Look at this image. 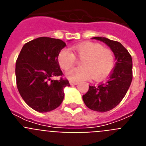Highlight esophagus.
<instances>
[{"label":"esophagus","mask_w":146,"mask_h":146,"mask_svg":"<svg viewBox=\"0 0 146 146\" xmlns=\"http://www.w3.org/2000/svg\"><path fill=\"white\" fill-rule=\"evenodd\" d=\"M78 84V82H72V81H70V85L72 86H74V85Z\"/></svg>","instance_id":"esophagus-1"}]
</instances>
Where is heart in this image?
Listing matches in <instances>:
<instances>
[{
  "mask_svg": "<svg viewBox=\"0 0 146 146\" xmlns=\"http://www.w3.org/2000/svg\"><path fill=\"white\" fill-rule=\"evenodd\" d=\"M76 57L81 59L80 67L67 71L66 76L74 82L86 80L91 77L99 80L108 75L114 66L115 57L110 49L103 47L95 42H83L72 47ZM58 60L63 69H69L74 66L76 58L68 48L62 49L58 55Z\"/></svg>",
  "mask_w": 146,
  "mask_h": 146,
  "instance_id": "1",
  "label": "heart"
}]
</instances>
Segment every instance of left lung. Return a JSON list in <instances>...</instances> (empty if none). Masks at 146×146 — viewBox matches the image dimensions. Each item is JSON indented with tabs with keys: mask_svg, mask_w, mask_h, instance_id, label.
Here are the masks:
<instances>
[{
	"mask_svg": "<svg viewBox=\"0 0 146 146\" xmlns=\"http://www.w3.org/2000/svg\"><path fill=\"white\" fill-rule=\"evenodd\" d=\"M104 42L113 52L116 60L109 78L98 86H89L88 92L82 96L89 109L104 113L118 105L126 95L132 80L131 56L120 42L104 37H93Z\"/></svg>",
	"mask_w": 146,
	"mask_h": 146,
	"instance_id": "1",
	"label": "left lung"
}]
</instances>
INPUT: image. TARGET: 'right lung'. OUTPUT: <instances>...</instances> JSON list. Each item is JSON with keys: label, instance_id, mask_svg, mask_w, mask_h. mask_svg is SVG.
Masks as SVG:
<instances>
[{"label": "right lung", "instance_id": "1", "mask_svg": "<svg viewBox=\"0 0 146 146\" xmlns=\"http://www.w3.org/2000/svg\"><path fill=\"white\" fill-rule=\"evenodd\" d=\"M66 43L50 37H39L24 44L16 61L17 87L28 106L39 113L52 111L64 98V88L69 86L64 79L58 55ZM53 76H60L52 81Z\"/></svg>", "mask_w": 146, "mask_h": 146}]
</instances>
